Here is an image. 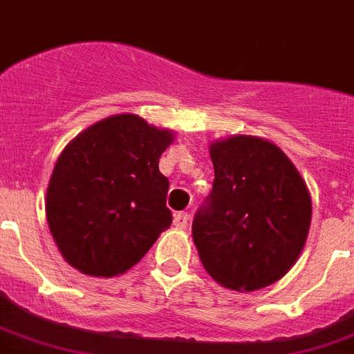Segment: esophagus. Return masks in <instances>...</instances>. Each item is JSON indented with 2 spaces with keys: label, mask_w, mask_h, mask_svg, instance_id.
<instances>
[{
  "label": "esophagus",
  "mask_w": 354,
  "mask_h": 354,
  "mask_svg": "<svg viewBox=\"0 0 354 354\" xmlns=\"http://www.w3.org/2000/svg\"><path fill=\"white\" fill-rule=\"evenodd\" d=\"M189 225V213L187 212H180L174 215V226L176 228H185Z\"/></svg>",
  "instance_id": "esophagus-1"
}]
</instances>
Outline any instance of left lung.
Wrapping results in <instances>:
<instances>
[{
    "label": "left lung",
    "mask_w": 354,
    "mask_h": 354,
    "mask_svg": "<svg viewBox=\"0 0 354 354\" xmlns=\"http://www.w3.org/2000/svg\"><path fill=\"white\" fill-rule=\"evenodd\" d=\"M215 180L195 213L193 241L221 286L254 291L280 280L308 236L312 201L279 147L236 135L209 147Z\"/></svg>",
    "instance_id": "left-lung-1"
}]
</instances>
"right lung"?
Wrapping results in <instances>:
<instances>
[{
	"instance_id": "1",
	"label": "right lung",
	"mask_w": 354,
	"mask_h": 354,
	"mask_svg": "<svg viewBox=\"0 0 354 354\" xmlns=\"http://www.w3.org/2000/svg\"><path fill=\"white\" fill-rule=\"evenodd\" d=\"M172 139L137 115H115L64 148L51 172L46 217L70 266L93 277L122 274L171 226L159 158Z\"/></svg>"
}]
</instances>
